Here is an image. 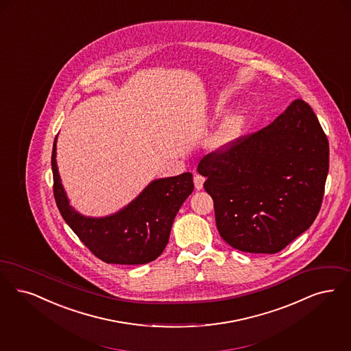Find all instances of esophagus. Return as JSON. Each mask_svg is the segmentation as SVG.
<instances>
[{
	"label": "esophagus",
	"mask_w": 351,
	"mask_h": 351,
	"mask_svg": "<svg viewBox=\"0 0 351 351\" xmlns=\"http://www.w3.org/2000/svg\"><path fill=\"white\" fill-rule=\"evenodd\" d=\"M193 182H195V186H196L197 191H199V189H202L204 188V182H205V178L204 176H201V175H195V178H193Z\"/></svg>",
	"instance_id": "34e87169"
}]
</instances>
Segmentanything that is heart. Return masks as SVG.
Here are the masks:
<instances>
[{"instance_id": "b5f03b06", "label": "heart", "mask_w": 351, "mask_h": 351, "mask_svg": "<svg viewBox=\"0 0 351 351\" xmlns=\"http://www.w3.org/2000/svg\"><path fill=\"white\" fill-rule=\"evenodd\" d=\"M245 123H247L245 110H237L226 114L225 119L222 120L218 129L208 141L209 147L211 150L219 152L232 146L241 136Z\"/></svg>"}]
</instances>
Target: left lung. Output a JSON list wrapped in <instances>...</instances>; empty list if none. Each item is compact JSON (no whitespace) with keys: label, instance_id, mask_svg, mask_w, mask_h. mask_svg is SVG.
I'll use <instances>...</instances> for the list:
<instances>
[{"label":"left lung","instance_id":"obj_1","mask_svg":"<svg viewBox=\"0 0 351 351\" xmlns=\"http://www.w3.org/2000/svg\"><path fill=\"white\" fill-rule=\"evenodd\" d=\"M217 228L241 252H280L322 208L329 142L308 103L294 100L261 130L204 156Z\"/></svg>","mask_w":351,"mask_h":351}]
</instances>
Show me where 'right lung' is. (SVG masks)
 <instances>
[{
	"instance_id": "obj_1",
	"label": "right lung",
	"mask_w": 351,
	"mask_h": 351,
	"mask_svg": "<svg viewBox=\"0 0 351 351\" xmlns=\"http://www.w3.org/2000/svg\"><path fill=\"white\" fill-rule=\"evenodd\" d=\"M56 142L52 150L53 195L65 222L101 261L141 265L154 261L169 243L173 219L193 192L191 172L156 179L121 210L107 217H86L73 209L57 169Z\"/></svg>"
}]
</instances>
